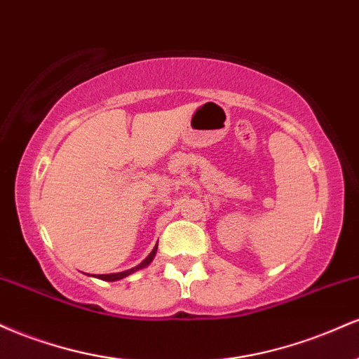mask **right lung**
<instances>
[{
  "label": "right lung",
  "instance_id": "1",
  "mask_svg": "<svg viewBox=\"0 0 359 359\" xmlns=\"http://www.w3.org/2000/svg\"><path fill=\"white\" fill-rule=\"evenodd\" d=\"M156 246H158V243H156V245H155V248L151 250V253L148 255V257H147L145 259H143V262L140 263V265L133 266V269H130V270H125V271H118V273L93 275V277H96V278H100V280H106V282H116V280H121V278H125V277H128V275L135 273V271H138V270H142V269H147V266L150 265L151 262H154V258H155V255H156Z\"/></svg>",
  "mask_w": 359,
  "mask_h": 359
}]
</instances>
